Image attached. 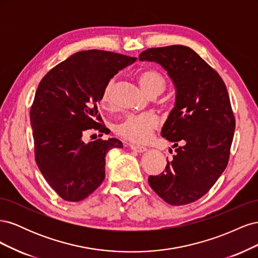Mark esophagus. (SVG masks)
I'll list each match as a JSON object with an SVG mask.
<instances>
[{
  "label": "esophagus",
  "mask_w": 258,
  "mask_h": 258,
  "mask_svg": "<svg viewBox=\"0 0 258 258\" xmlns=\"http://www.w3.org/2000/svg\"><path fill=\"white\" fill-rule=\"evenodd\" d=\"M130 148L132 151H135V152H137V153H144V152H146L147 151V148L146 147H143V146H140V145H130Z\"/></svg>",
  "instance_id": "1"
}]
</instances>
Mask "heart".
<instances>
[{"instance_id": "heart-1", "label": "heart", "mask_w": 258, "mask_h": 258, "mask_svg": "<svg viewBox=\"0 0 258 258\" xmlns=\"http://www.w3.org/2000/svg\"><path fill=\"white\" fill-rule=\"evenodd\" d=\"M138 80L142 89L151 97H157L165 91L167 81L161 72L155 69L143 70L139 73ZM113 81L108 82L101 97V103L106 105L110 102ZM159 126V118L154 113L134 114L127 116L124 120L116 126V134L122 139L134 143H145Z\"/></svg>"}]
</instances>
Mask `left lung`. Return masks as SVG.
Returning a JSON list of instances; mask_svg holds the SVG:
<instances>
[{
    "mask_svg": "<svg viewBox=\"0 0 258 258\" xmlns=\"http://www.w3.org/2000/svg\"><path fill=\"white\" fill-rule=\"evenodd\" d=\"M139 60L162 66L176 88L175 106L161 130L174 143L175 154L148 183L169 205L191 204L227 167L236 127L227 88L220 74L187 46L148 48Z\"/></svg>",
    "mask_w": 258,
    "mask_h": 258,
    "instance_id": "left-lung-1",
    "label": "left lung"
}]
</instances>
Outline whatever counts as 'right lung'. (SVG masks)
<instances>
[{
	"label": "right lung",
	"mask_w": 258,
	"mask_h": 258,
	"mask_svg": "<svg viewBox=\"0 0 258 258\" xmlns=\"http://www.w3.org/2000/svg\"><path fill=\"white\" fill-rule=\"evenodd\" d=\"M136 60L106 50H83L52 68L38 84L30 110L35 161L62 199L87 198L105 178L106 153L122 147L117 139L86 144L82 138L89 129L105 132L98 102L112 77Z\"/></svg>",
	"instance_id": "1"
}]
</instances>
